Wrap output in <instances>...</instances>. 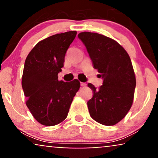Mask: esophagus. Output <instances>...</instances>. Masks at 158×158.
Instances as JSON below:
<instances>
[{"label":"esophagus","instance_id":"obj_1","mask_svg":"<svg viewBox=\"0 0 158 158\" xmlns=\"http://www.w3.org/2000/svg\"><path fill=\"white\" fill-rule=\"evenodd\" d=\"M87 85V84L85 82H81V87H85Z\"/></svg>","mask_w":158,"mask_h":158}]
</instances>
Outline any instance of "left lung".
Masks as SVG:
<instances>
[{
	"label": "left lung",
	"instance_id": "obj_1",
	"mask_svg": "<svg viewBox=\"0 0 158 158\" xmlns=\"http://www.w3.org/2000/svg\"><path fill=\"white\" fill-rule=\"evenodd\" d=\"M103 83L99 89L88 83L94 96L88 102L90 116L105 126H114L126 117L133 102L136 79L129 56L114 40L95 32L78 35Z\"/></svg>",
	"mask_w": 158,
	"mask_h": 158
}]
</instances>
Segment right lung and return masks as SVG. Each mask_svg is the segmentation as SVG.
<instances>
[{
    "label": "right lung",
    "mask_w": 158,
    "mask_h": 158,
    "mask_svg": "<svg viewBox=\"0 0 158 158\" xmlns=\"http://www.w3.org/2000/svg\"><path fill=\"white\" fill-rule=\"evenodd\" d=\"M76 35L77 31H69L50 36L39 41L25 60L22 88L27 106L44 126H55L66 119L80 88L77 79L68 82L58 79L65 53Z\"/></svg>",
    "instance_id": "obj_1"
}]
</instances>
